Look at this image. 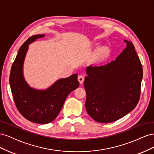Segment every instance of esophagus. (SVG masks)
Segmentation results:
<instances>
[{"mask_svg":"<svg viewBox=\"0 0 154 154\" xmlns=\"http://www.w3.org/2000/svg\"><path fill=\"white\" fill-rule=\"evenodd\" d=\"M78 80L79 82H80V84H82V83H83V82H84V80H85L84 76H82V75H80V76H78Z\"/></svg>","mask_w":154,"mask_h":154,"instance_id":"esophagus-1","label":"esophagus"}]
</instances>
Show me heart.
<instances>
[{"label": "heart", "instance_id": "obj_1", "mask_svg": "<svg viewBox=\"0 0 154 154\" xmlns=\"http://www.w3.org/2000/svg\"><path fill=\"white\" fill-rule=\"evenodd\" d=\"M107 54L106 50L105 49H101L99 50L98 53L97 54V61H100L101 59L104 58Z\"/></svg>", "mask_w": 154, "mask_h": 154}]
</instances>
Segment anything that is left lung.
<instances>
[{
  "label": "left lung",
  "instance_id": "8db88e82",
  "mask_svg": "<svg viewBox=\"0 0 154 154\" xmlns=\"http://www.w3.org/2000/svg\"><path fill=\"white\" fill-rule=\"evenodd\" d=\"M114 61L88 66L84 85L88 114L97 122H115L136 106L141 93L143 68L132 42Z\"/></svg>",
  "mask_w": 154,
  "mask_h": 154
}]
</instances>
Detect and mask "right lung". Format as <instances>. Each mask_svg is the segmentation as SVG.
<instances>
[{"label":"right lung","mask_w":154,"mask_h":154,"mask_svg":"<svg viewBox=\"0 0 154 154\" xmlns=\"http://www.w3.org/2000/svg\"><path fill=\"white\" fill-rule=\"evenodd\" d=\"M45 35L30 37L18 50L10 76V84L17 108L27 120L38 124L49 123L57 117L66 97L79 87L78 74L59 79L44 90L29 86L26 81L23 68L29 45Z\"/></svg>","instance_id":"obj_1"}]
</instances>
